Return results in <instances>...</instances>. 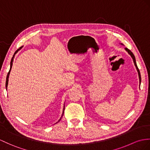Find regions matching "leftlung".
Returning <instances> with one entry per match:
<instances>
[{
    "instance_id": "1",
    "label": "left lung",
    "mask_w": 150,
    "mask_h": 150,
    "mask_svg": "<svg viewBox=\"0 0 150 150\" xmlns=\"http://www.w3.org/2000/svg\"><path fill=\"white\" fill-rule=\"evenodd\" d=\"M122 45H123L122 44H121ZM125 51L126 52L129 53L130 55V57H132V60H133V62H134V65H135V66H136V69H137V72H138V76H139V86L141 85V74H140V71H139V69H138V67H137V64H136V58H135V56L134 55V54L132 53V52H131L130 50H129V49L128 48H127V47H125Z\"/></svg>"
}]
</instances>
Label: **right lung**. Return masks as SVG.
Here are the masks:
<instances>
[{
	"label": "right lung",
	"mask_w": 150,
	"mask_h": 150,
	"mask_svg": "<svg viewBox=\"0 0 150 150\" xmlns=\"http://www.w3.org/2000/svg\"><path fill=\"white\" fill-rule=\"evenodd\" d=\"M23 47V46H21L19 49H18L15 52H14V54H13V57H12V58H11V63H10V69H9V72L8 73V75H7V78H6V90H7V88H8V81H9V74H10V72H11V68H12V65H13V59H14V56H15V54L19 52V51ZM64 109H65V104L64 105V108H63V112H62V116H61V117H60V118L59 119V120H58V121L56 123H57L58 122H59L60 121V120L62 119V116H63V115H64Z\"/></svg>",
	"instance_id": "obj_1"
}]
</instances>
